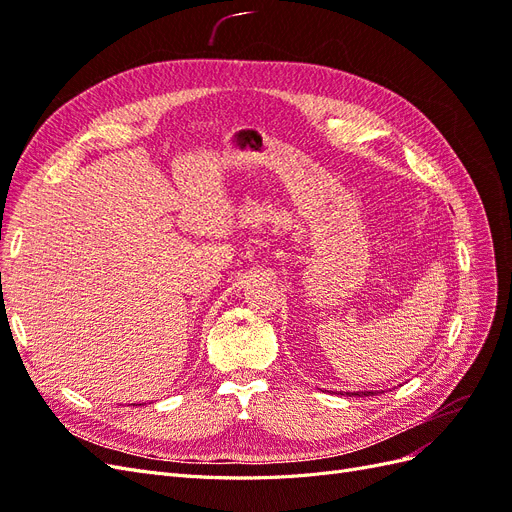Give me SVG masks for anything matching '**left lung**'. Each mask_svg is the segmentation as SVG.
I'll list each match as a JSON object with an SVG mask.
<instances>
[{"label": "left lung", "instance_id": "obj_1", "mask_svg": "<svg viewBox=\"0 0 512 512\" xmlns=\"http://www.w3.org/2000/svg\"><path fill=\"white\" fill-rule=\"evenodd\" d=\"M348 395H350V393H348ZM352 395H359V397H363V395H365V397H367V395H374V391H365V393H352Z\"/></svg>", "mask_w": 512, "mask_h": 512}]
</instances>
